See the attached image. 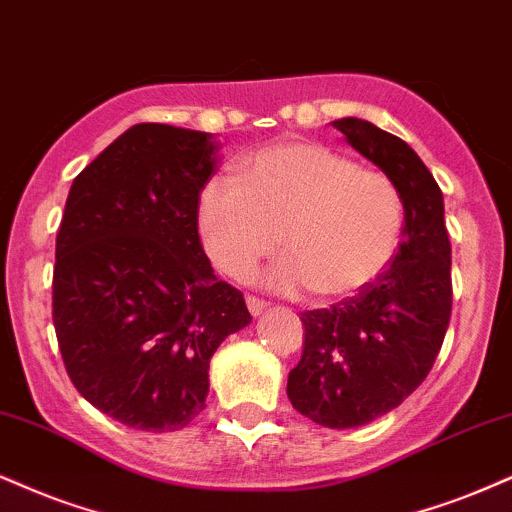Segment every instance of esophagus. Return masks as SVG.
Here are the masks:
<instances>
[{"mask_svg": "<svg viewBox=\"0 0 512 512\" xmlns=\"http://www.w3.org/2000/svg\"><path fill=\"white\" fill-rule=\"evenodd\" d=\"M246 306H249V313L251 315H261L263 311H266L268 301L258 299V296H246Z\"/></svg>", "mask_w": 512, "mask_h": 512, "instance_id": "esophagus-1", "label": "esophagus"}]
</instances>
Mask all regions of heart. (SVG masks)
Segmentation results:
<instances>
[{
  "label": "heart",
  "instance_id": "obj_1",
  "mask_svg": "<svg viewBox=\"0 0 512 512\" xmlns=\"http://www.w3.org/2000/svg\"><path fill=\"white\" fill-rule=\"evenodd\" d=\"M199 237L213 266L246 277L282 239L287 256L268 273L277 292L349 296L380 277L399 249L403 199L380 170L315 142L258 149L237 182L208 180Z\"/></svg>",
  "mask_w": 512,
  "mask_h": 512
}]
</instances>
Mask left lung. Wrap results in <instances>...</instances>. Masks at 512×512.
I'll use <instances>...</instances> for the list:
<instances>
[{
	"label": "left lung",
	"instance_id": "1",
	"mask_svg": "<svg viewBox=\"0 0 512 512\" xmlns=\"http://www.w3.org/2000/svg\"><path fill=\"white\" fill-rule=\"evenodd\" d=\"M332 125L399 187L406 213L399 249L372 285L301 313L304 353L287 396L308 420L346 430L389 413L425 382L449 327L453 285L444 197L420 156L361 118Z\"/></svg>",
	"mask_w": 512,
	"mask_h": 512
}]
</instances>
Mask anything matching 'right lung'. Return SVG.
Instances as JSON below:
<instances>
[{
  "label": "right lung",
  "mask_w": 512,
  "mask_h": 512,
  "mask_svg": "<svg viewBox=\"0 0 512 512\" xmlns=\"http://www.w3.org/2000/svg\"><path fill=\"white\" fill-rule=\"evenodd\" d=\"M216 154L208 132L132 125L68 192L52 280L56 342L75 389L135 430L173 432L197 418L211 356L251 320L199 239Z\"/></svg>",
  "instance_id": "obj_1"
}]
</instances>
